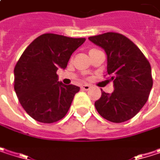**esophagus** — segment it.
Segmentation results:
<instances>
[{"label":"esophagus","mask_w":160,"mask_h":160,"mask_svg":"<svg viewBox=\"0 0 160 160\" xmlns=\"http://www.w3.org/2000/svg\"><path fill=\"white\" fill-rule=\"evenodd\" d=\"M81 89L84 90V91H88V90L91 89V85H89V84H83V85L81 86Z\"/></svg>","instance_id":"34e87169"}]
</instances>
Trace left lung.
<instances>
[{
	"label": "left lung",
	"mask_w": 160,
	"mask_h": 160,
	"mask_svg": "<svg viewBox=\"0 0 160 160\" xmlns=\"http://www.w3.org/2000/svg\"><path fill=\"white\" fill-rule=\"evenodd\" d=\"M105 50L108 74L111 75L114 92L102 91L94 103L97 112L106 119L120 123L133 118L146 103L153 86L151 67L143 52L125 36L108 32L89 38Z\"/></svg>",
	"instance_id": "obj_1"
}]
</instances>
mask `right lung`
I'll list each match as a JSON object with an SVG mask.
<instances>
[{
	"label": "right lung",
	"mask_w": 160,
	"mask_h": 160,
	"mask_svg": "<svg viewBox=\"0 0 160 160\" xmlns=\"http://www.w3.org/2000/svg\"><path fill=\"white\" fill-rule=\"evenodd\" d=\"M84 42V38L47 33L22 53L14 70L15 91L25 111L35 120L52 123L68 113L80 87L58 81L56 71L67 68L71 54Z\"/></svg>",
	"instance_id": "obj_1"
}]
</instances>
